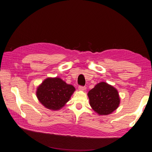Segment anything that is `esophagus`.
<instances>
[{
    "label": "esophagus",
    "mask_w": 152,
    "mask_h": 152,
    "mask_svg": "<svg viewBox=\"0 0 152 152\" xmlns=\"http://www.w3.org/2000/svg\"><path fill=\"white\" fill-rule=\"evenodd\" d=\"M78 90L80 91H85L86 90V87L85 86H80L78 87Z\"/></svg>",
    "instance_id": "obj_1"
}]
</instances>
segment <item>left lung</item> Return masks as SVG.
<instances>
[{
	"instance_id": "1",
	"label": "left lung",
	"mask_w": 152,
	"mask_h": 152,
	"mask_svg": "<svg viewBox=\"0 0 152 152\" xmlns=\"http://www.w3.org/2000/svg\"><path fill=\"white\" fill-rule=\"evenodd\" d=\"M88 96L92 109L99 115L111 114L117 109L120 104L118 90L104 82L96 85L89 91Z\"/></svg>"
}]
</instances>
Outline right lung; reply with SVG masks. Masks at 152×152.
I'll use <instances>...</instances> for the list:
<instances>
[{"mask_svg":"<svg viewBox=\"0 0 152 152\" xmlns=\"http://www.w3.org/2000/svg\"><path fill=\"white\" fill-rule=\"evenodd\" d=\"M75 91L73 85L61 78L48 77L37 88L36 96L45 107L55 111L63 107Z\"/></svg>","mask_w":152,"mask_h":152,"instance_id":"obj_1","label":"right lung"}]
</instances>
